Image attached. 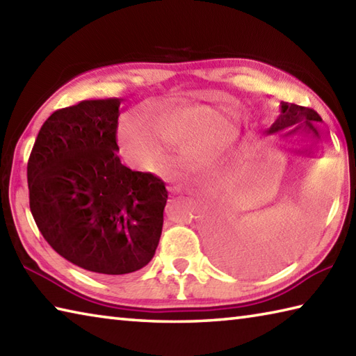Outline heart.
Instances as JSON below:
<instances>
[{"instance_id":"1","label":"heart","mask_w":356,"mask_h":356,"mask_svg":"<svg viewBox=\"0 0 356 356\" xmlns=\"http://www.w3.org/2000/svg\"><path fill=\"white\" fill-rule=\"evenodd\" d=\"M148 129L131 124L128 140L138 154L154 160L162 148L156 137L170 143H185V156L193 163L208 165L233 151L239 129L224 118L220 109L207 104H168L149 117Z\"/></svg>"}]
</instances>
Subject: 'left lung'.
<instances>
[{"instance_id":"left-lung-1","label":"left lung","mask_w":356,"mask_h":356,"mask_svg":"<svg viewBox=\"0 0 356 356\" xmlns=\"http://www.w3.org/2000/svg\"><path fill=\"white\" fill-rule=\"evenodd\" d=\"M281 114L276 118V122L267 129V134H275V132L284 131L285 137L301 136L305 140L310 142V149H302L301 152H315L321 151V137L316 128V123L321 122V117L318 115L316 111L310 108L298 106L293 103L281 102ZM314 149L312 150L311 148Z\"/></svg>"}]
</instances>
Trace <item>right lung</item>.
<instances>
[{"mask_svg": "<svg viewBox=\"0 0 356 356\" xmlns=\"http://www.w3.org/2000/svg\"><path fill=\"white\" fill-rule=\"evenodd\" d=\"M123 99L83 100L41 127L27 162L38 229L74 266L100 275L143 268L156 253L168 191L118 157Z\"/></svg>", "mask_w": 356, "mask_h": 356, "instance_id": "obj_1", "label": "right lung"}]
</instances>
